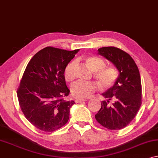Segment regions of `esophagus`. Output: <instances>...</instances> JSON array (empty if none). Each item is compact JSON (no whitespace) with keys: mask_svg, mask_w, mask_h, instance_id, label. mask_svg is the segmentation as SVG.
<instances>
[{"mask_svg":"<svg viewBox=\"0 0 158 158\" xmlns=\"http://www.w3.org/2000/svg\"><path fill=\"white\" fill-rule=\"evenodd\" d=\"M87 99H80V98H77V99L75 100V102L76 103H81L84 102H86Z\"/></svg>","mask_w":158,"mask_h":158,"instance_id":"1","label":"esophagus"}]
</instances>
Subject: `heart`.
I'll return each mask as SVG.
<instances>
[{
    "label": "heart",
    "instance_id": "obj_1",
    "mask_svg": "<svg viewBox=\"0 0 158 158\" xmlns=\"http://www.w3.org/2000/svg\"><path fill=\"white\" fill-rule=\"evenodd\" d=\"M86 64L91 71L95 72L96 78L102 87L108 89L111 87L116 83L118 72L116 68L112 66L105 67L104 60L97 56H89L85 59ZM74 61L71 62L66 67L64 76L66 81H71L75 77ZM97 89V86L94 82L78 81L72 84L71 92L74 98H89Z\"/></svg>",
    "mask_w": 158,
    "mask_h": 158
}]
</instances>
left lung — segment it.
Masks as SVG:
<instances>
[{"label":"left lung","instance_id":"1","mask_svg":"<svg viewBox=\"0 0 158 158\" xmlns=\"http://www.w3.org/2000/svg\"><path fill=\"white\" fill-rule=\"evenodd\" d=\"M119 72L114 85L102 95V107L95 115L98 123L109 130H121L133 121L141 105L142 86L138 68L133 58L121 49L103 47L98 49Z\"/></svg>","mask_w":158,"mask_h":158}]
</instances>
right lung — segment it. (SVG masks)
Segmentation results:
<instances>
[{
  "label": "right lung",
  "instance_id": "add662e5",
  "mask_svg": "<svg viewBox=\"0 0 158 158\" xmlns=\"http://www.w3.org/2000/svg\"><path fill=\"white\" fill-rule=\"evenodd\" d=\"M79 49L68 51L47 47L28 63L17 91L23 114L35 127L44 132L62 128L69 118L74 101H65L69 90L64 72Z\"/></svg>",
  "mask_w": 158,
  "mask_h": 158
}]
</instances>
